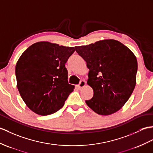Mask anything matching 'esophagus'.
I'll list each match as a JSON object with an SVG mask.
<instances>
[{"instance_id": "34e87169", "label": "esophagus", "mask_w": 153, "mask_h": 153, "mask_svg": "<svg viewBox=\"0 0 153 153\" xmlns=\"http://www.w3.org/2000/svg\"><path fill=\"white\" fill-rule=\"evenodd\" d=\"M85 85V82L84 80H82V81H80V84L77 85V88L79 89H81L82 88L84 87Z\"/></svg>"}]
</instances>
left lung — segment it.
<instances>
[{"label":"left lung","mask_w":153,"mask_h":153,"mask_svg":"<svg viewBox=\"0 0 153 153\" xmlns=\"http://www.w3.org/2000/svg\"><path fill=\"white\" fill-rule=\"evenodd\" d=\"M89 69L87 84L94 96L85 103L95 113L111 115L124 106L136 84L137 59L132 52L115 39H104L75 47Z\"/></svg>","instance_id":"8db88e82"}]
</instances>
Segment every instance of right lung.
<instances>
[{
    "instance_id": "1",
    "label": "right lung",
    "mask_w": 153,
    "mask_h": 153,
    "mask_svg": "<svg viewBox=\"0 0 153 153\" xmlns=\"http://www.w3.org/2000/svg\"><path fill=\"white\" fill-rule=\"evenodd\" d=\"M74 51L40 42L25 50L16 66L17 87L30 109L40 115H50L64 105L74 88L68 84L65 64Z\"/></svg>"
}]
</instances>
